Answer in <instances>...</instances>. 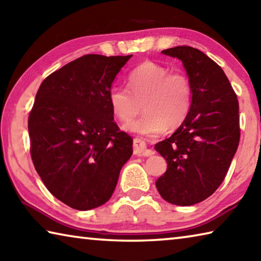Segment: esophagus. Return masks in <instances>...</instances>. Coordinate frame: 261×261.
Masks as SVG:
<instances>
[{
  "instance_id": "34e87169",
  "label": "esophagus",
  "mask_w": 261,
  "mask_h": 261,
  "mask_svg": "<svg viewBox=\"0 0 261 261\" xmlns=\"http://www.w3.org/2000/svg\"><path fill=\"white\" fill-rule=\"evenodd\" d=\"M133 149L136 156H150V154H152L151 150L147 149V144L141 139H134Z\"/></svg>"
}]
</instances>
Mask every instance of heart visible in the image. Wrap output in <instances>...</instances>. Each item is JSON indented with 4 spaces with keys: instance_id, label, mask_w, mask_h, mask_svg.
Here are the masks:
<instances>
[{
    "instance_id": "1",
    "label": "heart",
    "mask_w": 261,
    "mask_h": 261,
    "mask_svg": "<svg viewBox=\"0 0 261 261\" xmlns=\"http://www.w3.org/2000/svg\"><path fill=\"white\" fill-rule=\"evenodd\" d=\"M130 92L121 86L109 90V104L120 121H127L140 111L144 113L123 125L129 133L156 138L167 129L179 127L188 117L193 103V87L184 72H171L167 66L143 62L127 76Z\"/></svg>"
}]
</instances>
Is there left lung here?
I'll use <instances>...</instances> for the list:
<instances>
[{"mask_svg": "<svg viewBox=\"0 0 261 261\" xmlns=\"http://www.w3.org/2000/svg\"><path fill=\"white\" fill-rule=\"evenodd\" d=\"M182 62L193 87L188 117L154 149L166 159L158 193L166 202L190 206L210 197L223 179L240 142L239 100L222 68L198 49L162 51Z\"/></svg>", "mask_w": 261, "mask_h": 261, "instance_id": "left-lung-1", "label": "left lung"}]
</instances>
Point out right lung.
<instances>
[{
  "label": "right lung",
  "instance_id": "right-lung-1",
  "mask_svg": "<svg viewBox=\"0 0 261 261\" xmlns=\"http://www.w3.org/2000/svg\"><path fill=\"white\" fill-rule=\"evenodd\" d=\"M133 55H85L45 77L29 117L31 156L55 197L79 211L111 198L133 140L119 130L109 90Z\"/></svg>",
  "mask_w": 261,
  "mask_h": 261
}]
</instances>
